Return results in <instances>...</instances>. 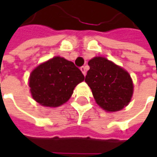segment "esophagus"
Masks as SVG:
<instances>
[{
	"label": "esophagus",
	"instance_id": "obj_1",
	"mask_svg": "<svg viewBox=\"0 0 157 157\" xmlns=\"http://www.w3.org/2000/svg\"><path fill=\"white\" fill-rule=\"evenodd\" d=\"M81 71H82V72L83 73V75H86V70L85 66H82V67H81Z\"/></svg>",
	"mask_w": 157,
	"mask_h": 157
}]
</instances>
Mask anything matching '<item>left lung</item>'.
I'll return each instance as SVG.
<instances>
[{"mask_svg":"<svg viewBox=\"0 0 157 157\" xmlns=\"http://www.w3.org/2000/svg\"><path fill=\"white\" fill-rule=\"evenodd\" d=\"M90 70L85 82L92 90L96 102L107 112H117L131 100L134 86L125 70L104 57L89 60Z\"/></svg>","mask_w":157,"mask_h":157,"instance_id":"1","label":"left lung"}]
</instances>
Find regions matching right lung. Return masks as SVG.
Listing matches in <instances>:
<instances>
[{"label":"right lung","mask_w":157,"mask_h":157,"mask_svg":"<svg viewBox=\"0 0 157 157\" xmlns=\"http://www.w3.org/2000/svg\"><path fill=\"white\" fill-rule=\"evenodd\" d=\"M84 75L74 63L55 56L38 65L30 74L33 98L44 107H59L68 101Z\"/></svg>","instance_id":"1"}]
</instances>
